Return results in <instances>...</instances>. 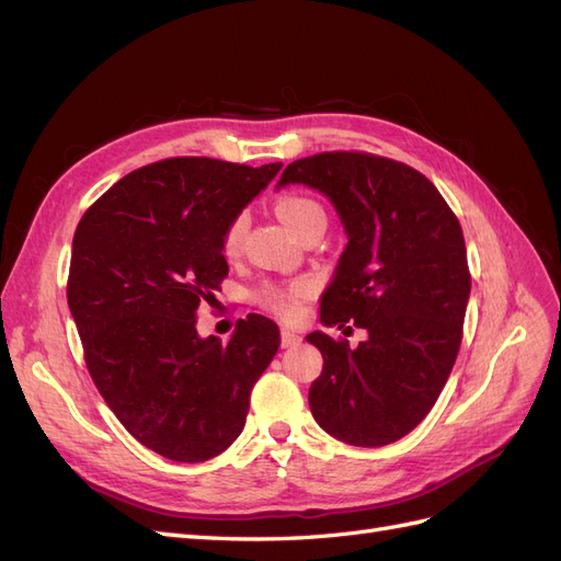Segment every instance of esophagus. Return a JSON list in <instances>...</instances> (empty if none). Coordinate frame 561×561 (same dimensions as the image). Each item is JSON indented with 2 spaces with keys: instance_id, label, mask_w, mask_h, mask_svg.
<instances>
[{
  "instance_id": "esophagus-1",
  "label": "esophagus",
  "mask_w": 561,
  "mask_h": 561,
  "mask_svg": "<svg viewBox=\"0 0 561 561\" xmlns=\"http://www.w3.org/2000/svg\"><path fill=\"white\" fill-rule=\"evenodd\" d=\"M299 342H301V334H299V332H295V330H290V328H283V330H280V344H283V348L297 346Z\"/></svg>"
}]
</instances>
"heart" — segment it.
<instances>
[{"instance_id":"obj_1","label":"heart","mask_w":561,"mask_h":561,"mask_svg":"<svg viewBox=\"0 0 561 561\" xmlns=\"http://www.w3.org/2000/svg\"><path fill=\"white\" fill-rule=\"evenodd\" d=\"M276 215L283 219L285 227H290L295 233H299L313 217L325 215V213H322L320 203L309 196L287 194L278 198ZM245 231H248V215L245 213L236 215L222 233V250L227 257H236V254L241 252ZM309 295H311V285L307 280H297L290 285H266L260 293V301L274 313L287 320H295L301 316V304Z\"/></svg>"}]
</instances>
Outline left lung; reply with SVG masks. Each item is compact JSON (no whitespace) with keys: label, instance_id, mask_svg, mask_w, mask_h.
I'll list each match as a JSON object with an SVG mask.
<instances>
[{"label":"left lung","instance_id":"left-lung-1","mask_svg":"<svg viewBox=\"0 0 561 561\" xmlns=\"http://www.w3.org/2000/svg\"><path fill=\"white\" fill-rule=\"evenodd\" d=\"M287 184L325 194L348 239L320 322L353 320L367 332L355 348L320 330L307 336L322 353L311 414L346 445L396 443L433 410L461 346L470 297L461 225L426 175L365 151L299 159L278 190Z\"/></svg>","mask_w":561,"mask_h":561}]
</instances>
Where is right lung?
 I'll return each mask as SVG.
<instances>
[{
	"label": "right lung",
	"mask_w": 561,
	"mask_h": 561,
	"mask_svg": "<svg viewBox=\"0 0 561 561\" xmlns=\"http://www.w3.org/2000/svg\"><path fill=\"white\" fill-rule=\"evenodd\" d=\"M280 168L149 163L75 231L67 304L87 367L124 428L171 461H208L241 435L252 386L280 346L276 322L257 313L236 322L227 344L196 332L198 307L229 274L227 225Z\"/></svg>",
	"instance_id": "right-lung-1"
}]
</instances>
